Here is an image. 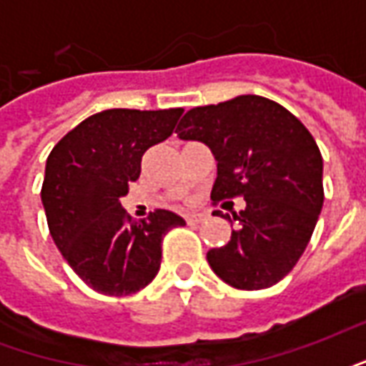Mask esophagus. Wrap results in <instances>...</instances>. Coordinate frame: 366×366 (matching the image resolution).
<instances>
[{"label": "esophagus", "mask_w": 366, "mask_h": 366, "mask_svg": "<svg viewBox=\"0 0 366 366\" xmlns=\"http://www.w3.org/2000/svg\"><path fill=\"white\" fill-rule=\"evenodd\" d=\"M204 219H206V215H204V214L186 215V222H188V223H199V222H204Z\"/></svg>", "instance_id": "obj_1"}]
</instances>
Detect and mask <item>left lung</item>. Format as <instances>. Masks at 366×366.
<instances>
[{
    "mask_svg": "<svg viewBox=\"0 0 366 366\" xmlns=\"http://www.w3.org/2000/svg\"><path fill=\"white\" fill-rule=\"evenodd\" d=\"M176 133L207 144L217 160L212 199L243 196L231 241L207 251L215 274L239 290H262L288 274L306 251L323 206V160L312 133L286 107L237 96L194 107Z\"/></svg>",
    "mask_w": 366,
    "mask_h": 366,
    "instance_id": "1",
    "label": "left lung"
}]
</instances>
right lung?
Instances as JSON below:
<instances>
[{
  "label": "right lung",
  "instance_id": "add662e5",
  "mask_svg": "<svg viewBox=\"0 0 366 366\" xmlns=\"http://www.w3.org/2000/svg\"><path fill=\"white\" fill-rule=\"evenodd\" d=\"M182 107L96 113L54 144L41 190L52 241L76 274L107 296H129L152 282L160 269L162 237L180 215L154 209L133 219L121 207L141 159L172 135Z\"/></svg>",
  "mask_w": 366,
  "mask_h": 366
}]
</instances>
